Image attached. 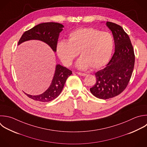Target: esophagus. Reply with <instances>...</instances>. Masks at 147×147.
I'll list each match as a JSON object with an SVG mask.
<instances>
[{"label":"esophagus","instance_id":"esophagus-1","mask_svg":"<svg viewBox=\"0 0 147 147\" xmlns=\"http://www.w3.org/2000/svg\"><path fill=\"white\" fill-rule=\"evenodd\" d=\"M77 74L79 75H81V76H86L87 74H85V73H83V72H77Z\"/></svg>","mask_w":147,"mask_h":147}]
</instances>
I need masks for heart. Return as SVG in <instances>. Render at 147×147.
I'll use <instances>...</instances> for the list:
<instances>
[{
  "instance_id": "b5f03b06",
  "label": "heart",
  "mask_w": 147,
  "mask_h": 147,
  "mask_svg": "<svg viewBox=\"0 0 147 147\" xmlns=\"http://www.w3.org/2000/svg\"><path fill=\"white\" fill-rule=\"evenodd\" d=\"M114 47V39L107 32H100L93 28H82L72 32L68 41H60L57 53L65 66H70L79 53L81 58L77 66L84 69L89 66L98 69L109 60Z\"/></svg>"
}]
</instances>
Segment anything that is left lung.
I'll return each mask as SVG.
<instances>
[{
  "mask_svg": "<svg viewBox=\"0 0 147 147\" xmlns=\"http://www.w3.org/2000/svg\"><path fill=\"white\" fill-rule=\"evenodd\" d=\"M106 25L113 35L115 52L106 67L95 74L96 82L90 88L93 95L102 99L113 98L124 91L131 76L135 61L128 34L116 24L107 22Z\"/></svg>",
  "mask_w": 147,
  "mask_h": 147,
  "instance_id": "obj_1",
  "label": "left lung"
}]
</instances>
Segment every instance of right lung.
I'll return each mask as SVG.
<instances>
[{
    "mask_svg": "<svg viewBox=\"0 0 147 147\" xmlns=\"http://www.w3.org/2000/svg\"><path fill=\"white\" fill-rule=\"evenodd\" d=\"M64 26L56 22H46L38 24L26 31L21 37L18 45L30 40H38L48 44L54 52L56 51L59 33ZM72 74L66 67L56 65L55 75L48 89L43 94L33 96L25 93L29 98L40 102H49L56 98L61 93L67 78Z\"/></svg>",
    "mask_w": 147,
    "mask_h": 147,
    "instance_id": "add662e5",
    "label": "right lung"
}]
</instances>
